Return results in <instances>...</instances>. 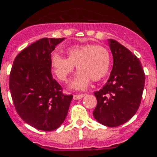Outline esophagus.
Returning <instances> with one entry per match:
<instances>
[{"mask_svg":"<svg viewBox=\"0 0 157 157\" xmlns=\"http://www.w3.org/2000/svg\"><path fill=\"white\" fill-rule=\"evenodd\" d=\"M85 96V94H74L73 99L74 100H80L81 98H83Z\"/></svg>","mask_w":157,"mask_h":157,"instance_id":"34e87169","label":"esophagus"}]
</instances>
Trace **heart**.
I'll return each instance as SVG.
<instances>
[{
  "mask_svg": "<svg viewBox=\"0 0 157 157\" xmlns=\"http://www.w3.org/2000/svg\"><path fill=\"white\" fill-rule=\"evenodd\" d=\"M67 57L52 53L50 66L52 72L61 81H67L76 66L78 72L71 83L74 89H86L91 79L94 81H100L106 76L110 67V52L101 45H74L67 49Z\"/></svg>",
  "mask_w": 157,
  "mask_h": 157,
  "instance_id": "b5f03b06",
  "label": "heart"
}]
</instances>
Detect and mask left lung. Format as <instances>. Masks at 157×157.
<instances>
[{
  "label": "left lung",
  "instance_id": "1",
  "mask_svg": "<svg viewBox=\"0 0 157 157\" xmlns=\"http://www.w3.org/2000/svg\"><path fill=\"white\" fill-rule=\"evenodd\" d=\"M113 64L107 83L94 93V118L107 127H118L134 115L142 100L145 73L140 60L113 39L109 40Z\"/></svg>",
  "mask_w": 157,
  "mask_h": 157
}]
</instances>
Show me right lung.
I'll return each instance as SVG.
<instances>
[{
	"label": "right lung",
	"mask_w": 157,
	"mask_h": 157,
	"mask_svg": "<svg viewBox=\"0 0 157 157\" xmlns=\"http://www.w3.org/2000/svg\"><path fill=\"white\" fill-rule=\"evenodd\" d=\"M63 40L43 38L30 44L16 56L10 73L15 110L29 125L42 131L62 125L73 97L63 94L51 72V52Z\"/></svg>",
	"instance_id": "obj_1"
}]
</instances>
